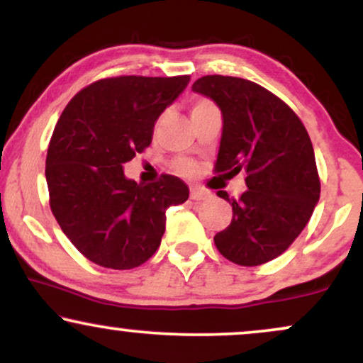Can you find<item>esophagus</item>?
I'll return each instance as SVG.
<instances>
[{"mask_svg":"<svg viewBox=\"0 0 363 363\" xmlns=\"http://www.w3.org/2000/svg\"><path fill=\"white\" fill-rule=\"evenodd\" d=\"M190 198L195 201H201V200H206V198H210V193L201 190V188H191Z\"/></svg>","mask_w":363,"mask_h":363,"instance_id":"34e87169","label":"esophagus"}]
</instances>
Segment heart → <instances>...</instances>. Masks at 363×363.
I'll return each instance as SVG.
<instances>
[{"mask_svg": "<svg viewBox=\"0 0 363 363\" xmlns=\"http://www.w3.org/2000/svg\"><path fill=\"white\" fill-rule=\"evenodd\" d=\"M210 107H216L215 104L210 101V99L195 97L191 101V116H193V113L206 111V108H210ZM175 170L183 173V175H193V173H195V170H196V165L191 160H185V158H182V160L175 162Z\"/></svg>", "mask_w": 363, "mask_h": 363, "instance_id": "heart-1", "label": "heart"}]
</instances>
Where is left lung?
<instances>
[{"label":"left lung","mask_w":363,"mask_h":363,"mask_svg":"<svg viewBox=\"0 0 363 363\" xmlns=\"http://www.w3.org/2000/svg\"><path fill=\"white\" fill-rule=\"evenodd\" d=\"M193 91L211 97L223 112L215 173L245 172L246 190L235 200L231 223L216 233L226 259L259 266L289 247L319 201L320 178L304 123L287 104L259 84L231 76H203Z\"/></svg>","instance_id":"8db88e82"}]
</instances>
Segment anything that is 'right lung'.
<instances>
[{
	"instance_id": "add662e5",
	"label": "right lung",
	"mask_w": 363,
	"mask_h": 363,
	"mask_svg": "<svg viewBox=\"0 0 363 363\" xmlns=\"http://www.w3.org/2000/svg\"><path fill=\"white\" fill-rule=\"evenodd\" d=\"M190 76H118L92 82L64 108L49 140V206L64 235L94 264L133 269L155 255L165 213L188 200L178 177L137 183L123 163L152 143L157 118Z\"/></svg>"
}]
</instances>
